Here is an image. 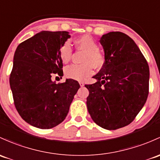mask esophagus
<instances>
[{
	"label": "esophagus",
	"instance_id": "obj_1",
	"mask_svg": "<svg viewBox=\"0 0 160 160\" xmlns=\"http://www.w3.org/2000/svg\"><path fill=\"white\" fill-rule=\"evenodd\" d=\"M79 83H80V87H83V86H84V83H83V82H82V81L79 82Z\"/></svg>",
	"mask_w": 160,
	"mask_h": 160
}]
</instances>
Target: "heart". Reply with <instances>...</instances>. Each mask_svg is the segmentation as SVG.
Segmentation results:
<instances>
[{"instance_id": "1", "label": "heart", "mask_w": 160, "mask_h": 160, "mask_svg": "<svg viewBox=\"0 0 160 160\" xmlns=\"http://www.w3.org/2000/svg\"><path fill=\"white\" fill-rule=\"evenodd\" d=\"M77 49L85 52L83 64L70 65L64 70L65 76L76 80H83L93 73V67L100 70L104 66L105 57L98 49L96 40L88 34L83 35L74 40ZM59 58L63 63H68L73 55V49L68 41L64 42L58 50Z\"/></svg>"}]
</instances>
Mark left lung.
Masks as SVG:
<instances>
[{
  "instance_id": "left-lung-1",
  "label": "left lung",
  "mask_w": 160,
  "mask_h": 160,
  "mask_svg": "<svg viewBox=\"0 0 160 160\" xmlns=\"http://www.w3.org/2000/svg\"><path fill=\"white\" fill-rule=\"evenodd\" d=\"M105 63L85 85L88 112L102 128L114 130L129 125L147 100L149 69L143 54L132 38L122 32H110L100 39Z\"/></svg>"
}]
</instances>
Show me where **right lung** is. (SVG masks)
I'll return each mask as SVG.
<instances>
[{
    "label": "right lung",
    "mask_w": 160,
    "mask_h": 160,
    "mask_svg": "<svg viewBox=\"0 0 160 160\" xmlns=\"http://www.w3.org/2000/svg\"><path fill=\"white\" fill-rule=\"evenodd\" d=\"M67 31H41L20 43L13 56L10 86L13 103L23 120L40 129L63 122L80 88L77 80L57 84L53 76L62 77L63 63L58 50L70 38Z\"/></svg>",
    "instance_id": "add662e5"
}]
</instances>
